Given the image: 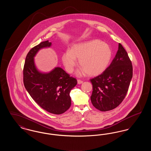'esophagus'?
<instances>
[{
    "mask_svg": "<svg viewBox=\"0 0 151 151\" xmlns=\"http://www.w3.org/2000/svg\"><path fill=\"white\" fill-rule=\"evenodd\" d=\"M83 83V81L82 80H78V84H82Z\"/></svg>",
    "mask_w": 151,
    "mask_h": 151,
    "instance_id": "esophagus-1",
    "label": "esophagus"
}]
</instances>
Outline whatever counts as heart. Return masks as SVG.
<instances>
[{
  "label": "heart",
  "instance_id": "heart-1",
  "mask_svg": "<svg viewBox=\"0 0 151 151\" xmlns=\"http://www.w3.org/2000/svg\"><path fill=\"white\" fill-rule=\"evenodd\" d=\"M112 56L111 48L107 43L99 40L74 44L70 51L62 55V62L66 71L72 73L77 65V59L82 67L78 75L86 72L89 76H97L104 72Z\"/></svg>",
  "mask_w": 151,
  "mask_h": 151
}]
</instances>
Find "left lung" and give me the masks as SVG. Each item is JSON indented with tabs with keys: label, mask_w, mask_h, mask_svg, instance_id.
<instances>
[{
	"label": "left lung",
	"mask_w": 151,
	"mask_h": 151,
	"mask_svg": "<svg viewBox=\"0 0 151 151\" xmlns=\"http://www.w3.org/2000/svg\"><path fill=\"white\" fill-rule=\"evenodd\" d=\"M132 78L131 61L119 43L111 64L101 75L90 80L93 86L91 99L94 108L106 111L119 106L126 96Z\"/></svg>",
	"instance_id": "obj_1"
}]
</instances>
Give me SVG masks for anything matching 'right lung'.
<instances>
[{"mask_svg": "<svg viewBox=\"0 0 151 151\" xmlns=\"http://www.w3.org/2000/svg\"><path fill=\"white\" fill-rule=\"evenodd\" d=\"M51 45L49 41H43L29 51L24 66L23 81L25 89L39 106L52 114H61L71 106L70 93L77 84V80L60 67H55L48 73L37 69L34 59L36 54Z\"/></svg>", "mask_w": 151, "mask_h": 151, "instance_id": "1", "label": "right lung"}]
</instances>
